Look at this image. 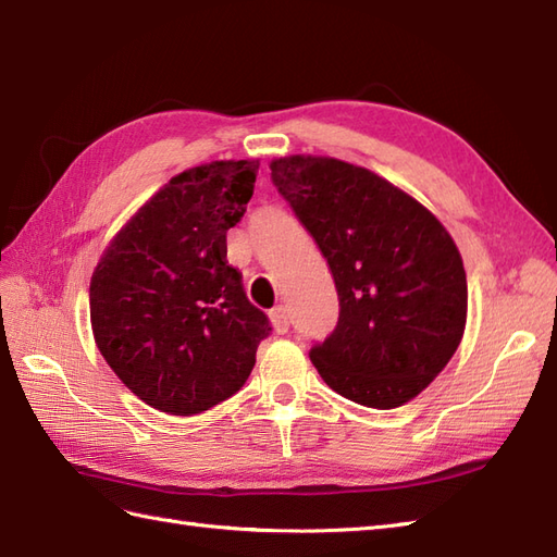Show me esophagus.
Here are the masks:
<instances>
[{
    "instance_id": "obj_1",
    "label": "esophagus",
    "mask_w": 557,
    "mask_h": 557,
    "mask_svg": "<svg viewBox=\"0 0 557 557\" xmlns=\"http://www.w3.org/2000/svg\"><path fill=\"white\" fill-rule=\"evenodd\" d=\"M270 322H273V330L277 334H287L289 332V315H287V308L277 306L270 310Z\"/></svg>"
}]
</instances>
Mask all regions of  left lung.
<instances>
[{
    "label": "left lung",
    "instance_id": "8db88e82",
    "mask_svg": "<svg viewBox=\"0 0 557 557\" xmlns=\"http://www.w3.org/2000/svg\"><path fill=\"white\" fill-rule=\"evenodd\" d=\"M270 178L336 284L338 322L310 348L312 364L358 405L409 403L451 360L466 326V270L445 225L374 171L334 157H280Z\"/></svg>",
    "mask_w": 557,
    "mask_h": 557
}]
</instances>
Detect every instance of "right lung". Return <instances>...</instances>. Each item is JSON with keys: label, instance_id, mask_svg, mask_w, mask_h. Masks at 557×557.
Masks as SVG:
<instances>
[{"label": "right lung", "instance_id": "1", "mask_svg": "<svg viewBox=\"0 0 557 557\" xmlns=\"http://www.w3.org/2000/svg\"><path fill=\"white\" fill-rule=\"evenodd\" d=\"M256 160L171 178L110 242L91 289L96 346L143 403L193 417L235 395L273 332L227 263L225 233L245 216Z\"/></svg>", "mask_w": 557, "mask_h": 557}]
</instances>
